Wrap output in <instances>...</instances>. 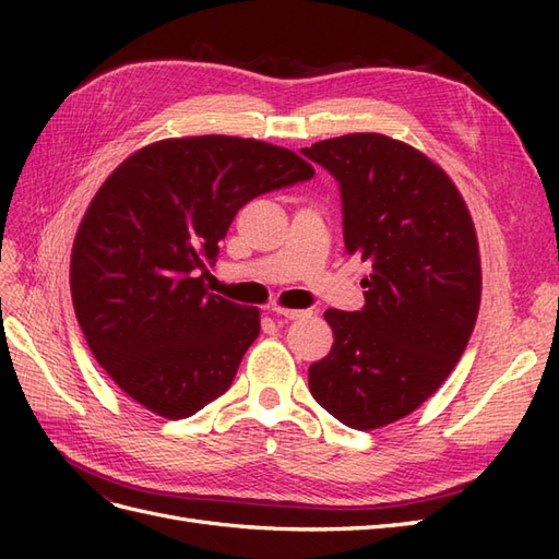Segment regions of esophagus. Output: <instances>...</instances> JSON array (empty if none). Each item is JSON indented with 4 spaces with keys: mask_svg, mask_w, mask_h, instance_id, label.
<instances>
[{
    "mask_svg": "<svg viewBox=\"0 0 559 559\" xmlns=\"http://www.w3.org/2000/svg\"><path fill=\"white\" fill-rule=\"evenodd\" d=\"M273 314H275V317H282V319L294 321V319H306V317H310V310H289V308L275 306V308H273Z\"/></svg>",
    "mask_w": 559,
    "mask_h": 559,
    "instance_id": "esophagus-1",
    "label": "esophagus"
}]
</instances>
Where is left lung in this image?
<instances>
[{"mask_svg": "<svg viewBox=\"0 0 559 559\" xmlns=\"http://www.w3.org/2000/svg\"><path fill=\"white\" fill-rule=\"evenodd\" d=\"M341 183L345 251L368 261L359 312L326 310L333 347L310 392L368 431L411 415L464 354L480 308V257L462 193L411 144L354 132L302 148Z\"/></svg>", "mask_w": 559, "mask_h": 559, "instance_id": "obj_1", "label": "left lung"}]
</instances>
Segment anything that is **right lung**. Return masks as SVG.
Wrapping results in <instances>:
<instances>
[{
	"label": "right lung",
	"mask_w": 559,
	"mask_h": 559,
	"mask_svg": "<svg viewBox=\"0 0 559 559\" xmlns=\"http://www.w3.org/2000/svg\"><path fill=\"white\" fill-rule=\"evenodd\" d=\"M312 177L289 148L202 134L148 144L99 186L72 249V302L130 399L183 419L226 392L261 317L210 294L207 265L249 200Z\"/></svg>",
	"instance_id": "right-lung-1"
}]
</instances>
